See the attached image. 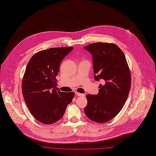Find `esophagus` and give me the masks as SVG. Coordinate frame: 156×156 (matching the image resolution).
I'll return each instance as SVG.
<instances>
[{
  "label": "esophagus",
  "mask_w": 156,
  "mask_h": 156,
  "mask_svg": "<svg viewBox=\"0 0 156 156\" xmlns=\"http://www.w3.org/2000/svg\"><path fill=\"white\" fill-rule=\"evenodd\" d=\"M75 94L76 96H85V94H82V93H78V92H75Z\"/></svg>",
  "instance_id": "obj_1"
}]
</instances>
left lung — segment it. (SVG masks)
<instances>
[{"label": "left lung", "mask_w": 156, "mask_h": 156, "mask_svg": "<svg viewBox=\"0 0 156 156\" xmlns=\"http://www.w3.org/2000/svg\"><path fill=\"white\" fill-rule=\"evenodd\" d=\"M83 48L92 55L94 79L103 82L98 94L87 95L84 113L96 122H108L120 112L128 96L130 71L123 52L115 44L98 42Z\"/></svg>", "instance_id": "8db88e82"}]
</instances>
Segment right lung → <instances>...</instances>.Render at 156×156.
I'll return each mask as SVG.
<instances>
[{
	"instance_id": "obj_1",
	"label": "right lung",
	"mask_w": 156,
	"mask_h": 156,
	"mask_svg": "<svg viewBox=\"0 0 156 156\" xmlns=\"http://www.w3.org/2000/svg\"><path fill=\"white\" fill-rule=\"evenodd\" d=\"M73 47L51 48L35 53L23 75L22 89L27 106L38 121L50 124L60 120L75 93L56 88V76L63 59Z\"/></svg>"
}]
</instances>
